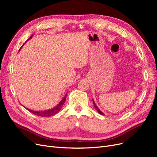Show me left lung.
<instances>
[{"label": "left lung", "mask_w": 157, "mask_h": 157, "mask_svg": "<svg viewBox=\"0 0 157 157\" xmlns=\"http://www.w3.org/2000/svg\"><path fill=\"white\" fill-rule=\"evenodd\" d=\"M93 103H94V107H95V108H96V110L98 111V112L99 113V114H100V115H104V114L100 111V110H99V109H98V107L96 106V103H95V102L94 101V100H93Z\"/></svg>", "instance_id": "left-lung-1"}]
</instances>
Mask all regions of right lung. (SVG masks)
Wrapping results in <instances>:
<instances>
[{
	"label": "right lung",
	"instance_id": "1",
	"mask_svg": "<svg viewBox=\"0 0 157 157\" xmlns=\"http://www.w3.org/2000/svg\"><path fill=\"white\" fill-rule=\"evenodd\" d=\"M31 36L30 37V39H31ZM66 96H67V94L65 95V97L63 98L62 100L60 101V103L58 104V105H57L56 107H55L53 109H49V110L35 111L31 110V109H27V108H26V109H27V110H28L31 113H33L34 115H36L39 116V117H51V116H53V115H55V114L58 113L60 110L61 108L63 107V104H64V103L66 100Z\"/></svg>",
	"mask_w": 157,
	"mask_h": 157
}]
</instances>
